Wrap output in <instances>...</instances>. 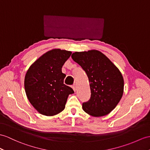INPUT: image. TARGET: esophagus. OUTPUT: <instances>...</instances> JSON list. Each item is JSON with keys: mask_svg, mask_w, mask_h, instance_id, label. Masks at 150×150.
Here are the masks:
<instances>
[{"mask_svg": "<svg viewBox=\"0 0 150 150\" xmlns=\"http://www.w3.org/2000/svg\"><path fill=\"white\" fill-rule=\"evenodd\" d=\"M72 88H73V90H74V92H76V85H73L72 86Z\"/></svg>", "mask_w": 150, "mask_h": 150, "instance_id": "obj_1", "label": "esophagus"}]
</instances>
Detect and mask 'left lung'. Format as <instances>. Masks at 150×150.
Listing matches in <instances>:
<instances>
[{
    "mask_svg": "<svg viewBox=\"0 0 150 150\" xmlns=\"http://www.w3.org/2000/svg\"><path fill=\"white\" fill-rule=\"evenodd\" d=\"M71 57L85 71L89 80L91 97L83 103V111L95 117L108 115L123 96L124 81L121 72L96 50L73 53Z\"/></svg>",
    "mask_w": 150,
    "mask_h": 150,
    "instance_id": "1",
    "label": "left lung"
}]
</instances>
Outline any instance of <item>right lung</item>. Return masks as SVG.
<instances>
[{"label": "right lung", "instance_id": "obj_1", "mask_svg": "<svg viewBox=\"0 0 150 150\" xmlns=\"http://www.w3.org/2000/svg\"><path fill=\"white\" fill-rule=\"evenodd\" d=\"M70 51L54 48L33 63L27 71L24 86L27 97L40 114L52 116L65 109L68 96L74 91L64 84L62 67L71 55Z\"/></svg>", "mask_w": 150, "mask_h": 150}]
</instances>
